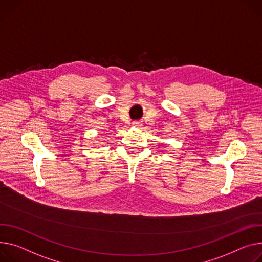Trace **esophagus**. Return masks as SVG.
<instances>
[{
	"instance_id": "1",
	"label": "esophagus",
	"mask_w": 262,
	"mask_h": 262,
	"mask_svg": "<svg viewBox=\"0 0 262 262\" xmlns=\"http://www.w3.org/2000/svg\"><path fill=\"white\" fill-rule=\"evenodd\" d=\"M133 125L136 126V127H141L142 123H141V122H139V121H136V122H133Z\"/></svg>"
}]
</instances>
